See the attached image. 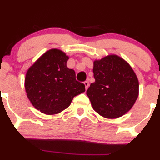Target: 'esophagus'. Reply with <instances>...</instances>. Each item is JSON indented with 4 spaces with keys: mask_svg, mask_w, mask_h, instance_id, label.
Wrapping results in <instances>:
<instances>
[{
    "mask_svg": "<svg viewBox=\"0 0 160 160\" xmlns=\"http://www.w3.org/2000/svg\"><path fill=\"white\" fill-rule=\"evenodd\" d=\"M84 85L86 86V89H87L88 88V86H89V82L88 81V80H86L85 82H84Z\"/></svg>",
    "mask_w": 160,
    "mask_h": 160,
    "instance_id": "esophagus-1",
    "label": "esophagus"
}]
</instances>
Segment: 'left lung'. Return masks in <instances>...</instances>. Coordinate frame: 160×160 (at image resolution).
<instances>
[{
    "label": "left lung",
    "mask_w": 160,
    "mask_h": 160,
    "mask_svg": "<svg viewBox=\"0 0 160 160\" xmlns=\"http://www.w3.org/2000/svg\"><path fill=\"white\" fill-rule=\"evenodd\" d=\"M94 78L86 95L101 116L116 118L132 108L138 95V80L130 65L117 55L94 62Z\"/></svg>",
    "instance_id": "1"
}]
</instances>
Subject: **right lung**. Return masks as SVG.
Instances as JSON below:
<instances>
[{"label": "right lung", "instance_id": "add662e5", "mask_svg": "<svg viewBox=\"0 0 160 160\" xmlns=\"http://www.w3.org/2000/svg\"><path fill=\"white\" fill-rule=\"evenodd\" d=\"M68 57L60 50L51 49L28 69L25 77L27 95L34 107L46 115L68 108L85 85L76 80L75 72L66 63Z\"/></svg>", "mask_w": 160, "mask_h": 160}]
</instances>
